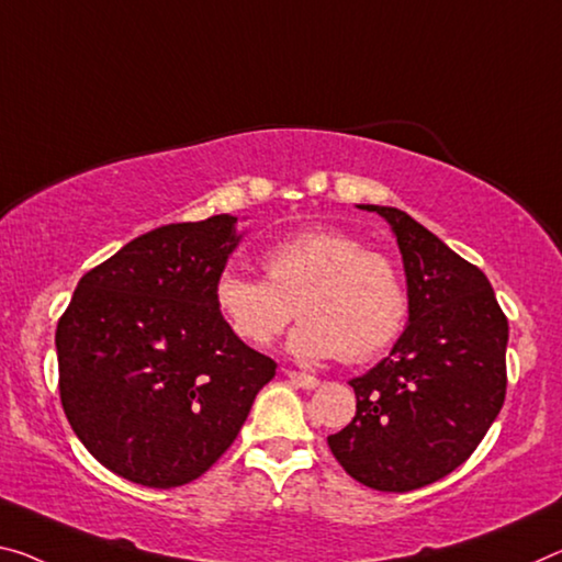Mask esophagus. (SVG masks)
I'll use <instances>...</instances> for the list:
<instances>
[{
	"mask_svg": "<svg viewBox=\"0 0 562 562\" xmlns=\"http://www.w3.org/2000/svg\"><path fill=\"white\" fill-rule=\"evenodd\" d=\"M284 375H288L292 382H295L297 387L302 390H313L319 385V380L315 375H307V372H297V370H284Z\"/></svg>",
	"mask_w": 562,
	"mask_h": 562,
	"instance_id": "obj_1",
	"label": "esophagus"
}]
</instances>
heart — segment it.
Returning <instances> with one entry per match:
<instances>
[{"label":"heart","mask_w":562,"mask_h":562,"mask_svg":"<svg viewBox=\"0 0 562 562\" xmlns=\"http://www.w3.org/2000/svg\"><path fill=\"white\" fill-rule=\"evenodd\" d=\"M265 280L225 270L212 302L239 342L265 347L292 317L290 350L302 360L368 362L403 333L409 297L400 267L340 229L310 227L260 255Z\"/></svg>","instance_id":"1"}]
</instances>
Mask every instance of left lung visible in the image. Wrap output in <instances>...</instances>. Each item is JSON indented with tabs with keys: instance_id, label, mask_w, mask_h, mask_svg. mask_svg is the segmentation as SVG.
<instances>
[{
	"instance_id": "obj_1",
	"label": "left lung",
	"mask_w": 562,
	"mask_h": 562,
	"mask_svg": "<svg viewBox=\"0 0 562 562\" xmlns=\"http://www.w3.org/2000/svg\"><path fill=\"white\" fill-rule=\"evenodd\" d=\"M393 225L409 325L390 358L350 385L358 409L327 445L380 493H409L473 456L505 403L507 317L483 270L397 207L360 204Z\"/></svg>"
}]
</instances>
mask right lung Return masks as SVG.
Masks as SVG:
<instances>
[{"mask_svg": "<svg viewBox=\"0 0 562 562\" xmlns=\"http://www.w3.org/2000/svg\"><path fill=\"white\" fill-rule=\"evenodd\" d=\"M235 217L175 222L82 274L57 323L59 400L114 475L180 487L225 456L278 362L222 323L212 284Z\"/></svg>", "mask_w": 562, "mask_h": 562, "instance_id": "right-lung-1", "label": "right lung"}]
</instances>
